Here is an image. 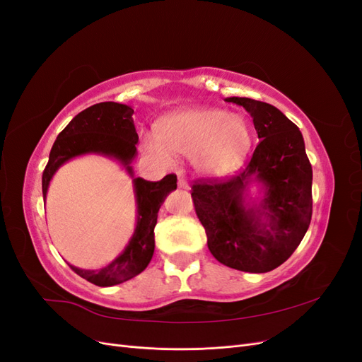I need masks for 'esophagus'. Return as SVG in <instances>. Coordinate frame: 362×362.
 Wrapping results in <instances>:
<instances>
[{
	"label": "esophagus",
	"mask_w": 362,
	"mask_h": 362,
	"mask_svg": "<svg viewBox=\"0 0 362 362\" xmlns=\"http://www.w3.org/2000/svg\"><path fill=\"white\" fill-rule=\"evenodd\" d=\"M178 187H180V189L189 190V184H187V181H185L182 177H178Z\"/></svg>",
	"instance_id": "obj_1"
}]
</instances>
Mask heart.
Returning <instances> with one entry per match:
<instances>
[{"mask_svg": "<svg viewBox=\"0 0 362 362\" xmlns=\"http://www.w3.org/2000/svg\"><path fill=\"white\" fill-rule=\"evenodd\" d=\"M157 136L158 140H145L148 154L161 161L190 157L193 169L206 178L235 170L252 146L247 120L214 107H192L168 116L158 124Z\"/></svg>", "mask_w": 362, "mask_h": 362, "instance_id": "b5f03b06", "label": "heart"}]
</instances>
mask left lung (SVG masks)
Instances as JSON below:
<instances>
[{"mask_svg": "<svg viewBox=\"0 0 362 362\" xmlns=\"http://www.w3.org/2000/svg\"><path fill=\"white\" fill-rule=\"evenodd\" d=\"M225 101L242 105L252 116L259 144L235 177L193 184L194 210L218 262L266 273L287 261L308 231L313 169L299 128L276 107L238 96ZM255 182L263 198L245 204L243 192Z\"/></svg>", "mask_w": 362, "mask_h": 362, "instance_id": "1", "label": "left lung"}]
</instances>
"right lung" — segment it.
Segmentation results:
<instances>
[{"label": "right lung", "instance_id": "1", "mask_svg": "<svg viewBox=\"0 0 362 362\" xmlns=\"http://www.w3.org/2000/svg\"><path fill=\"white\" fill-rule=\"evenodd\" d=\"M133 113L134 110L129 105L112 101L86 108L57 136L42 175V193L45 201L54 173L64 163L80 156L98 154L110 157L122 164L133 178L137 223L125 249L110 264L98 270H86L69 264L76 275L98 287L117 286L137 276L146 269L154 255V228L157 225L158 210L166 196L177 189V175H166L157 182L134 177L131 163L137 156L136 145L139 136L136 133Z\"/></svg>", "mask_w": 362, "mask_h": 362}]
</instances>
